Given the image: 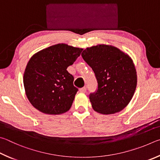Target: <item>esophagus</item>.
<instances>
[{
    "label": "esophagus",
    "instance_id": "esophagus-1",
    "mask_svg": "<svg viewBox=\"0 0 160 160\" xmlns=\"http://www.w3.org/2000/svg\"><path fill=\"white\" fill-rule=\"evenodd\" d=\"M86 90H87V87L86 86H84V87H83L82 88H80V92H82V93H86Z\"/></svg>",
    "mask_w": 160,
    "mask_h": 160
}]
</instances>
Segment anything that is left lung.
Returning <instances> with one entry per match:
<instances>
[{
    "label": "left lung",
    "mask_w": 160,
    "mask_h": 160,
    "mask_svg": "<svg viewBox=\"0 0 160 160\" xmlns=\"http://www.w3.org/2000/svg\"><path fill=\"white\" fill-rule=\"evenodd\" d=\"M82 56L98 82L97 91L89 96L93 110L102 114L122 111L132 99L137 85L132 59L117 48L104 44L87 48Z\"/></svg>",
    "instance_id": "left-lung-1"
}]
</instances>
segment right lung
I'll return each mask as SVG.
<instances>
[{
    "label": "right lung",
    "mask_w": 160,
    "mask_h": 160,
    "mask_svg": "<svg viewBox=\"0 0 160 160\" xmlns=\"http://www.w3.org/2000/svg\"><path fill=\"white\" fill-rule=\"evenodd\" d=\"M83 49L58 43L33 55L27 64L23 82L28 100L33 107L48 114L68 111L78 88L67 72Z\"/></svg>",
    "instance_id": "right-lung-1"
}]
</instances>
